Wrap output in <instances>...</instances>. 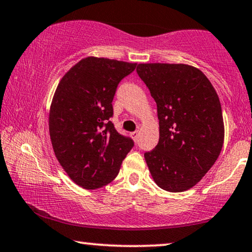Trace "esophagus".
<instances>
[{
	"label": "esophagus",
	"instance_id": "obj_1",
	"mask_svg": "<svg viewBox=\"0 0 252 252\" xmlns=\"http://www.w3.org/2000/svg\"><path fill=\"white\" fill-rule=\"evenodd\" d=\"M130 136H132L134 141H136V140H138V138H139V130H134V132L130 133Z\"/></svg>",
	"mask_w": 252,
	"mask_h": 252
}]
</instances>
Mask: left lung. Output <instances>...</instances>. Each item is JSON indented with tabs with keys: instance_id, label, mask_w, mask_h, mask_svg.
Masks as SVG:
<instances>
[{
	"instance_id": "8db88e82",
	"label": "left lung",
	"mask_w": 252,
	"mask_h": 252,
	"mask_svg": "<svg viewBox=\"0 0 252 252\" xmlns=\"http://www.w3.org/2000/svg\"><path fill=\"white\" fill-rule=\"evenodd\" d=\"M136 71L158 105L159 140L145 153L152 177L165 191L189 190L213 166L223 146L217 91L189 64L140 63Z\"/></svg>"
}]
</instances>
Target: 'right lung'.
Listing matches in <instances>:
<instances>
[{"instance_id": "1", "label": "right lung", "mask_w": 252, "mask_h": 252, "mask_svg": "<svg viewBox=\"0 0 252 252\" xmlns=\"http://www.w3.org/2000/svg\"><path fill=\"white\" fill-rule=\"evenodd\" d=\"M135 67L88 57L58 84L48 118L52 146L59 163L81 188L94 190L112 182L133 148V140L117 132L110 118L117 87Z\"/></svg>"}]
</instances>
